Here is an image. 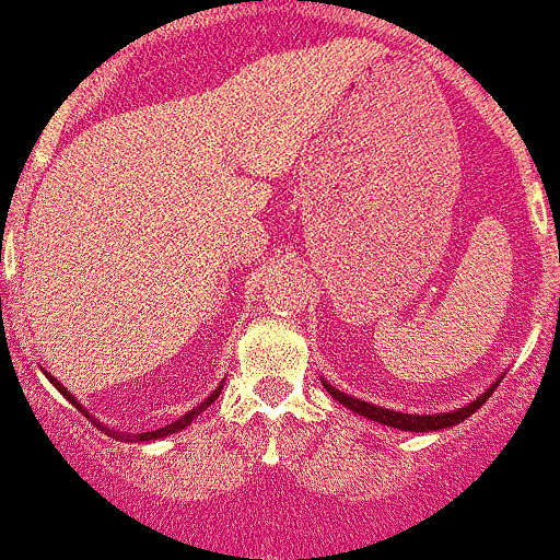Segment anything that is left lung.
Returning a JSON list of instances; mask_svg holds the SVG:
<instances>
[{
	"instance_id": "obj_1",
	"label": "left lung",
	"mask_w": 560,
	"mask_h": 560,
	"mask_svg": "<svg viewBox=\"0 0 560 560\" xmlns=\"http://www.w3.org/2000/svg\"><path fill=\"white\" fill-rule=\"evenodd\" d=\"M497 386H499V381H497V384H491V388H486V392H482L478 399H472V402L464 405V408L451 410V413L413 416V413H402V410H388V408H381V405H373V402H362V399L351 397V394L340 392V388L329 386L327 381H325V388H327L329 394H332L335 399H338L340 405H346V408L354 410V413L364 416V419L378 421V423H384V427L402 429V432H440V429L456 427V423H462L464 419H469V416H472L475 410L482 408V402H486V399L491 397L493 388H497Z\"/></svg>"
}]
</instances>
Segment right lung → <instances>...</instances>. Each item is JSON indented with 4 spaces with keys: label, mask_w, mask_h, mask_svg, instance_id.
Wrapping results in <instances>:
<instances>
[{
    "label": "right lung",
    "mask_w": 560,
    "mask_h": 560,
    "mask_svg": "<svg viewBox=\"0 0 560 560\" xmlns=\"http://www.w3.org/2000/svg\"><path fill=\"white\" fill-rule=\"evenodd\" d=\"M47 378H50V384H52V386H56V388H58V392H61V394H63V397H67V399H69V402H72V405H74V408H78V410H80V413H82V416H85V419H91V423H93V427H98V429H102V432H104V434H109V438H117V440H126V443H150V440H158V438H168V434H174V432H179V429L190 427V423H192V419H196V416H201V413H203V410H206V408H209V405H211V402H214V399H217V397H220V392H222V384H220V386H217V388H214V394H209V397H206V399H203V402H201V405H198V408L187 410V413H185V416H182V419H176L174 423H168V427H163V429H155V432H141V434H126V432H115V429L104 427V423H102V421H96V419H93V416H91V413H85V408H82V405L78 402V399H74V394H69V392H67V386H61V384H58V381H56V378H52V375H47Z\"/></svg>",
    "instance_id": "right-lung-1"
}]
</instances>
